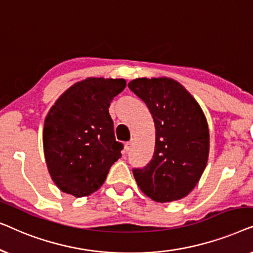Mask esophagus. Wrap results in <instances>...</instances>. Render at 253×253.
<instances>
[{
	"instance_id": "34e87169",
	"label": "esophagus",
	"mask_w": 253,
	"mask_h": 253,
	"mask_svg": "<svg viewBox=\"0 0 253 253\" xmlns=\"http://www.w3.org/2000/svg\"><path fill=\"white\" fill-rule=\"evenodd\" d=\"M132 140L131 141H127V143H126V145H124V150H126V152H129L131 150V147H132Z\"/></svg>"
}]
</instances>
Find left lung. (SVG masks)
Here are the masks:
<instances>
[{
	"label": "left lung",
	"mask_w": 253,
	"mask_h": 253,
	"mask_svg": "<svg viewBox=\"0 0 253 253\" xmlns=\"http://www.w3.org/2000/svg\"><path fill=\"white\" fill-rule=\"evenodd\" d=\"M127 86L146 103L155 126L153 158L146 167L132 170L138 186L158 203L184 198L209 160L205 114L184 86L171 78H137Z\"/></svg>",
	"instance_id": "left-lung-1"
}]
</instances>
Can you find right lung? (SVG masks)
Here are the masks:
<instances>
[{
    "mask_svg": "<svg viewBox=\"0 0 253 253\" xmlns=\"http://www.w3.org/2000/svg\"><path fill=\"white\" fill-rule=\"evenodd\" d=\"M126 79L89 77L70 86L48 112L42 141L48 171L62 192L85 197L103 184L123 145L115 140L112 100Z\"/></svg>",
    "mask_w": 253,
    "mask_h": 253,
    "instance_id": "add662e5",
    "label": "right lung"
}]
</instances>
